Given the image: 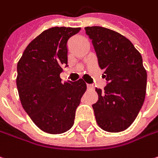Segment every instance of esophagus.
<instances>
[{"label":"esophagus","instance_id":"esophagus-1","mask_svg":"<svg viewBox=\"0 0 158 158\" xmlns=\"http://www.w3.org/2000/svg\"><path fill=\"white\" fill-rule=\"evenodd\" d=\"M86 86H87V89H93V88H94V86H93L92 85H89V84H87Z\"/></svg>","mask_w":158,"mask_h":158}]
</instances>
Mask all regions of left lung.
I'll return each instance as SVG.
<instances>
[{
	"label": "left lung",
	"mask_w": 158,
	"mask_h": 158,
	"mask_svg": "<svg viewBox=\"0 0 158 158\" xmlns=\"http://www.w3.org/2000/svg\"><path fill=\"white\" fill-rule=\"evenodd\" d=\"M85 31L108 82L104 91L95 88L98 101L93 109L96 122L106 132L125 131L138 116L146 95L147 72L141 53L128 39L110 29L87 26Z\"/></svg>",
	"instance_id": "obj_1"
}]
</instances>
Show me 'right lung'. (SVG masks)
<instances>
[{"label": "right lung", "instance_id": "add662e5", "mask_svg": "<svg viewBox=\"0 0 158 158\" xmlns=\"http://www.w3.org/2000/svg\"><path fill=\"white\" fill-rule=\"evenodd\" d=\"M81 28L51 27L32 40L17 63V86L21 104L45 133L60 134L74 124L75 112L86 85L82 79L62 83L68 64L67 42Z\"/></svg>", "mask_w": 158, "mask_h": 158}]
</instances>
